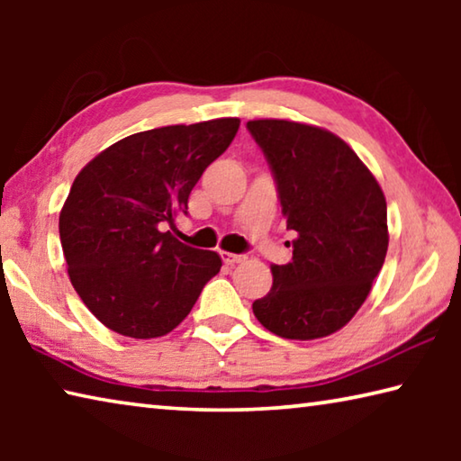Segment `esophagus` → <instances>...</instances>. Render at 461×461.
I'll list each match as a JSON object with an SVG mask.
<instances>
[{
    "mask_svg": "<svg viewBox=\"0 0 461 461\" xmlns=\"http://www.w3.org/2000/svg\"><path fill=\"white\" fill-rule=\"evenodd\" d=\"M220 256L225 264H230V267H233V264H240V262H246V258H248L246 254H231V252H220Z\"/></svg>",
    "mask_w": 461,
    "mask_h": 461,
    "instance_id": "34e87169",
    "label": "esophagus"
}]
</instances>
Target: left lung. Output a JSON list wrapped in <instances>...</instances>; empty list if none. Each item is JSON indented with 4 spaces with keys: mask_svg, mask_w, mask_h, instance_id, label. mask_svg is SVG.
<instances>
[{
    "mask_svg": "<svg viewBox=\"0 0 461 461\" xmlns=\"http://www.w3.org/2000/svg\"><path fill=\"white\" fill-rule=\"evenodd\" d=\"M248 130L275 175L286 230L296 231L293 260L272 267L254 315L278 338H325L357 313L384 264V193L331 131L288 120H252Z\"/></svg>",
    "mask_w": 461,
    "mask_h": 461,
    "instance_id": "1",
    "label": "left lung"
}]
</instances>
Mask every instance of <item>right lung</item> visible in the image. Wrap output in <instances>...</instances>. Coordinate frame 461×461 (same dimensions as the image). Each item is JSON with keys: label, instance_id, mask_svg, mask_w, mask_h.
<instances>
[{"label": "right lung", "instance_id": "add662e5", "mask_svg": "<svg viewBox=\"0 0 461 461\" xmlns=\"http://www.w3.org/2000/svg\"><path fill=\"white\" fill-rule=\"evenodd\" d=\"M238 128V118H220L138 131L77 175L59 217L62 252L77 294L112 331L170 333L220 272V254L162 228L186 213L193 186Z\"/></svg>", "mask_w": 461, "mask_h": 461}]
</instances>
